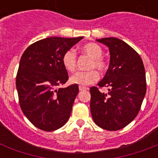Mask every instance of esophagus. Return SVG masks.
Returning <instances> with one entry per match:
<instances>
[{
  "instance_id": "1",
  "label": "esophagus",
  "mask_w": 158,
  "mask_h": 158,
  "mask_svg": "<svg viewBox=\"0 0 158 158\" xmlns=\"http://www.w3.org/2000/svg\"><path fill=\"white\" fill-rule=\"evenodd\" d=\"M79 91H84V90H87V89H88V88H86V87L79 86Z\"/></svg>"
}]
</instances>
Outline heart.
I'll use <instances>...</instances> for the list:
<instances>
[{
  "mask_svg": "<svg viewBox=\"0 0 158 158\" xmlns=\"http://www.w3.org/2000/svg\"><path fill=\"white\" fill-rule=\"evenodd\" d=\"M82 52L89 56L92 59L89 64V69H97L100 72L105 71L107 69V64L102 58L103 50L97 43H88L82 47ZM76 52L74 49H69L64 53L62 56V64L64 69L68 71H74L76 68ZM98 79V74L92 69L89 71H79L70 77L69 82L73 84L79 86H87L95 83Z\"/></svg>",
  "mask_w": 158,
  "mask_h": 158,
  "instance_id": "obj_1",
  "label": "heart"
}]
</instances>
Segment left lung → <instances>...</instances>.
<instances>
[{
  "mask_svg": "<svg viewBox=\"0 0 158 158\" xmlns=\"http://www.w3.org/2000/svg\"><path fill=\"white\" fill-rule=\"evenodd\" d=\"M109 48L110 64L98 85L108 88L107 94L90 89V110L94 122L107 130H118L132 122L146 94L143 63L130 45L117 38L97 39Z\"/></svg>",
  "mask_w": 158,
  "mask_h": 158,
  "instance_id": "8db88e82",
  "label": "left lung"
}]
</instances>
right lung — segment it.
Here are the masks:
<instances>
[{"mask_svg":"<svg viewBox=\"0 0 158 158\" xmlns=\"http://www.w3.org/2000/svg\"><path fill=\"white\" fill-rule=\"evenodd\" d=\"M83 38H44L29 46L21 56L16 77L19 105L28 120L40 130H58L69 120L79 86L58 89L69 78L62 56Z\"/></svg>","mask_w":158,"mask_h":158,"instance_id":"1","label":"right lung"}]
</instances>
